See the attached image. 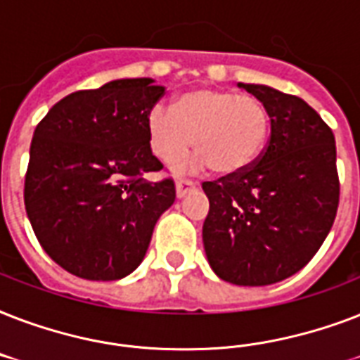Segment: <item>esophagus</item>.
<instances>
[{"label":"esophagus","instance_id":"obj_1","mask_svg":"<svg viewBox=\"0 0 360 360\" xmlns=\"http://www.w3.org/2000/svg\"><path fill=\"white\" fill-rule=\"evenodd\" d=\"M198 188V185L191 179H179L175 183V194L177 198H185L188 192H194Z\"/></svg>","mask_w":360,"mask_h":360}]
</instances>
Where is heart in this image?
<instances>
[{"instance_id":"heart-1","label":"heart","mask_w":360,"mask_h":360,"mask_svg":"<svg viewBox=\"0 0 360 360\" xmlns=\"http://www.w3.org/2000/svg\"><path fill=\"white\" fill-rule=\"evenodd\" d=\"M149 151L172 162L191 149L198 155L174 162L177 172L211 166L214 174L236 177L262 157L271 134L267 104L254 95L230 89L196 87L181 93L172 108L155 104L146 115Z\"/></svg>"}]
</instances>
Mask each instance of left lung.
<instances>
[{
    "label": "left lung",
    "mask_w": 360,
    "mask_h": 360,
    "mask_svg": "<svg viewBox=\"0 0 360 360\" xmlns=\"http://www.w3.org/2000/svg\"><path fill=\"white\" fill-rule=\"evenodd\" d=\"M271 136L256 164L205 181L203 246L211 269L237 285H269L307 265L329 236L340 202L335 134L302 98L256 84Z\"/></svg>",
    "instance_id": "left-lung-1"
}]
</instances>
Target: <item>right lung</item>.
Listing matches in <instances>:
<instances>
[{"label":"right lung","mask_w":360,"mask_h":360,"mask_svg":"<svg viewBox=\"0 0 360 360\" xmlns=\"http://www.w3.org/2000/svg\"><path fill=\"white\" fill-rule=\"evenodd\" d=\"M164 95L124 78L61 98L37 124L25 213L48 256L86 280H120L146 256L158 217L175 202L172 177L147 146L146 115Z\"/></svg>","instance_id":"right-lung-1"}]
</instances>
